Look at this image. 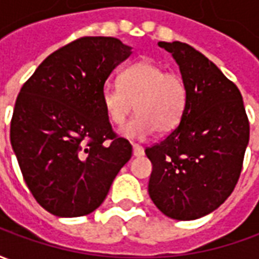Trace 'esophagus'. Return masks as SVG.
Listing matches in <instances>:
<instances>
[{"mask_svg": "<svg viewBox=\"0 0 259 259\" xmlns=\"http://www.w3.org/2000/svg\"><path fill=\"white\" fill-rule=\"evenodd\" d=\"M133 155H135V157H141V155H144V148L140 146H137V144H133Z\"/></svg>", "mask_w": 259, "mask_h": 259, "instance_id": "esophagus-1", "label": "esophagus"}]
</instances>
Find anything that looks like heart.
I'll use <instances>...</instances> for the list:
<instances>
[{"label":"heart","instance_id":"b5f03b06","mask_svg":"<svg viewBox=\"0 0 259 259\" xmlns=\"http://www.w3.org/2000/svg\"><path fill=\"white\" fill-rule=\"evenodd\" d=\"M119 84L102 90V105L116 126H122L136 108L137 115L122 129V136L146 139L155 130L169 133L179 126L186 107V84L180 74L141 61L124 69Z\"/></svg>","mask_w":259,"mask_h":259}]
</instances>
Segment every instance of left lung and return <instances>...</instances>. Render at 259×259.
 Masks as SVG:
<instances>
[{"label": "left lung", "instance_id": "1", "mask_svg": "<svg viewBox=\"0 0 259 259\" xmlns=\"http://www.w3.org/2000/svg\"><path fill=\"white\" fill-rule=\"evenodd\" d=\"M179 65L186 107L179 126L146 148L148 194L159 211L193 221L215 211L239 180L250 123L243 97L217 65L186 42L159 41Z\"/></svg>", "mask_w": 259, "mask_h": 259}]
</instances>
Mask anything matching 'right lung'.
Listing matches in <instances>:
<instances>
[{
    "mask_svg": "<svg viewBox=\"0 0 259 259\" xmlns=\"http://www.w3.org/2000/svg\"><path fill=\"white\" fill-rule=\"evenodd\" d=\"M130 55L115 37H83L47 57L20 89L11 144L29 190L55 217L96 211L132 157L102 105L105 81Z\"/></svg>",
    "mask_w": 259,
    "mask_h": 259,
    "instance_id": "right-lung-1",
    "label": "right lung"
}]
</instances>
